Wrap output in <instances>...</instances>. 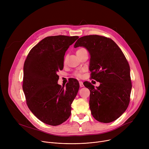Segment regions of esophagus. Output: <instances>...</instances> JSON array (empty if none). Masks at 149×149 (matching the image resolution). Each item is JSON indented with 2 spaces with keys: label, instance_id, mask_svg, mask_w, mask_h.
Returning a JSON list of instances; mask_svg holds the SVG:
<instances>
[{
  "label": "esophagus",
  "instance_id": "1",
  "mask_svg": "<svg viewBox=\"0 0 149 149\" xmlns=\"http://www.w3.org/2000/svg\"><path fill=\"white\" fill-rule=\"evenodd\" d=\"M79 86H80V87H83L84 86V84H83V82H82V81H79Z\"/></svg>",
  "mask_w": 149,
  "mask_h": 149
}]
</instances>
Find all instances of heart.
Masks as SVG:
<instances>
[{"label":"heart","instance_id":"1","mask_svg":"<svg viewBox=\"0 0 149 149\" xmlns=\"http://www.w3.org/2000/svg\"><path fill=\"white\" fill-rule=\"evenodd\" d=\"M84 49H84V48H79V49H78L77 51V54H78V53H79V52H80L81 51H82V50H84ZM75 75L77 76V77H81V74H80V72H75Z\"/></svg>","mask_w":149,"mask_h":149}]
</instances>
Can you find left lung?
I'll use <instances>...</instances> for the list:
<instances>
[{"mask_svg":"<svg viewBox=\"0 0 149 149\" xmlns=\"http://www.w3.org/2000/svg\"><path fill=\"white\" fill-rule=\"evenodd\" d=\"M79 47L89 52L91 78L100 82L96 88L89 82L84 84L90 91L91 114L100 122L111 123L125 112L130 102L132 85L128 61L115 42L105 36L81 37L74 45Z\"/></svg>","mask_w":149,"mask_h":149,"instance_id":"1","label":"left lung"}]
</instances>
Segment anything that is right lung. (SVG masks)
I'll return each mask as SVG.
<instances>
[{
  "label": "right lung",
  "mask_w": 149,
  "mask_h": 149,
  "mask_svg": "<svg viewBox=\"0 0 149 149\" xmlns=\"http://www.w3.org/2000/svg\"><path fill=\"white\" fill-rule=\"evenodd\" d=\"M78 36H48L29 52L24 66L23 90L28 107L41 121L51 125L65 122L79 87L71 79L65 88L58 84L57 72L63 68L65 52Z\"/></svg>",
  "instance_id": "add662e5"
}]
</instances>
